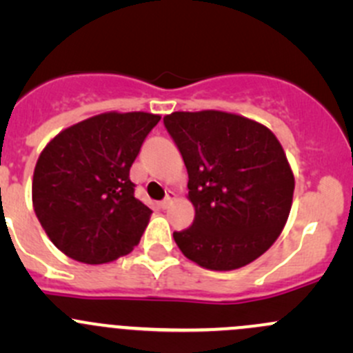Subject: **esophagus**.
I'll return each mask as SVG.
<instances>
[{
	"label": "esophagus",
	"mask_w": 353,
	"mask_h": 353,
	"mask_svg": "<svg viewBox=\"0 0 353 353\" xmlns=\"http://www.w3.org/2000/svg\"><path fill=\"white\" fill-rule=\"evenodd\" d=\"M174 198H176V193L169 191V193H167V196L163 198L162 201H160V206H162V208H169V205H170V203H172Z\"/></svg>",
	"instance_id": "esophagus-1"
}]
</instances>
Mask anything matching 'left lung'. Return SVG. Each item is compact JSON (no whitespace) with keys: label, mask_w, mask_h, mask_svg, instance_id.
<instances>
[{"label":"left lung","mask_w":353,"mask_h":353,"mask_svg":"<svg viewBox=\"0 0 353 353\" xmlns=\"http://www.w3.org/2000/svg\"><path fill=\"white\" fill-rule=\"evenodd\" d=\"M167 131L188 169L193 225L174 232L188 259L206 270L243 268L268 251L285 227L294 172L275 134L222 110L172 112Z\"/></svg>","instance_id":"left-lung-1"}]
</instances>
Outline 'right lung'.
<instances>
[{"instance_id":"right-lung-1","label":"right lung","mask_w":353,"mask_h":353,"mask_svg":"<svg viewBox=\"0 0 353 353\" xmlns=\"http://www.w3.org/2000/svg\"><path fill=\"white\" fill-rule=\"evenodd\" d=\"M159 121L150 112L99 114L63 130L39 155L34 212L68 258L102 265L140 243L152 210L134 198L130 169Z\"/></svg>"}]
</instances>
